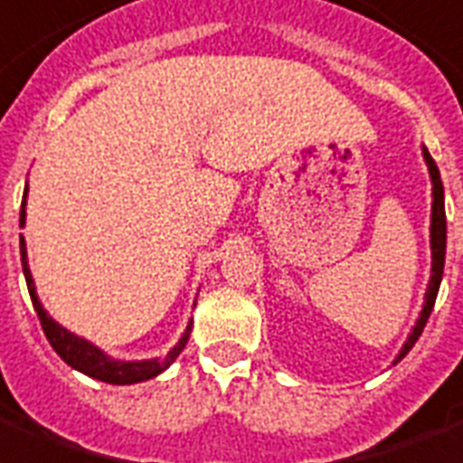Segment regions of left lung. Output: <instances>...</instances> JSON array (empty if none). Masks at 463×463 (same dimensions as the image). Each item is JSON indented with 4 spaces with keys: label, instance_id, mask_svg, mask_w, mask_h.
<instances>
[{
    "label": "left lung",
    "instance_id": "8db88e82",
    "mask_svg": "<svg viewBox=\"0 0 463 463\" xmlns=\"http://www.w3.org/2000/svg\"><path fill=\"white\" fill-rule=\"evenodd\" d=\"M422 159L427 164V171H430V181H432V213H430V250H432V275H430V282H427V289H424V304L420 317L414 321L412 331L407 334V341L400 348V354L395 355V363H400L405 358L412 345L417 344V338L422 336V328L427 324V318L432 314L434 299H437V292H439L441 275H444V255H447V215H444V186H441V176L437 164L427 152V146H422Z\"/></svg>",
    "mask_w": 463,
    "mask_h": 463
}]
</instances>
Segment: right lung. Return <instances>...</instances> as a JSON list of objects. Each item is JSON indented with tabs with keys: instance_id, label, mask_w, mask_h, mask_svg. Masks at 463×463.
Wrapping results in <instances>:
<instances>
[{
	"instance_id": "1",
	"label": "right lung",
	"mask_w": 463,
	"mask_h": 463,
	"mask_svg": "<svg viewBox=\"0 0 463 463\" xmlns=\"http://www.w3.org/2000/svg\"><path fill=\"white\" fill-rule=\"evenodd\" d=\"M26 194H29V184L24 188V201H22V213H19V228L26 225ZM19 248H22V269L24 277H26V287H29L31 301H33V309L39 314L41 326H43V334L49 338V344L53 345L63 361L80 371L88 378L100 380V383H109V385H135V383H145V380L156 378L159 373H164L169 368L171 363L179 358V354L186 348L188 334H191V326H194V318H188L184 334L176 341V345L171 348L169 354L156 355V358H142V361H125V358H112L109 354H105L100 345H95L88 338L78 336L73 331H68L66 326H61L56 318L51 317L49 311L43 309V304L39 299V292H36V284H33V277H31L29 269V258H26V241L24 235H19ZM196 307V304H194Z\"/></svg>"
}]
</instances>
